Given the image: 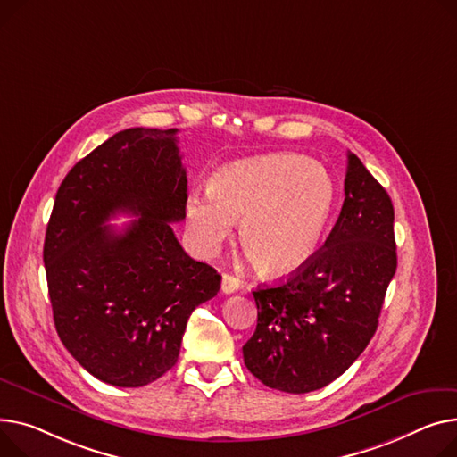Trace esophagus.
Here are the masks:
<instances>
[{
	"label": "esophagus",
	"mask_w": 457,
	"mask_h": 457,
	"mask_svg": "<svg viewBox=\"0 0 457 457\" xmlns=\"http://www.w3.org/2000/svg\"><path fill=\"white\" fill-rule=\"evenodd\" d=\"M238 287H240V281L237 278L229 276V273H224L222 276V292L224 294H233L238 290Z\"/></svg>",
	"instance_id": "1"
}]
</instances>
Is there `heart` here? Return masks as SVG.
<instances>
[{"mask_svg": "<svg viewBox=\"0 0 457 457\" xmlns=\"http://www.w3.org/2000/svg\"><path fill=\"white\" fill-rule=\"evenodd\" d=\"M330 172L297 154L235 162L186 202L193 245L215 252L238 222L240 246L268 278H288L316 255L337 207Z\"/></svg>", "mask_w": 457, "mask_h": 457, "instance_id": "1", "label": "heart"}]
</instances>
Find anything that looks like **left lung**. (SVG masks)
<instances>
[{
  "label": "left lung",
  "mask_w": 457,
  "mask_h": 457,
  "mask_svg": "<svg viewBox=\"0 0 457 457\" xmlns=\"http://www.w3.org/2000/svg\"><path fill=\"white\" fill-rule=\"evenodd\" d=\"M340 217L312 261L290 279L253 290L257 328L242 347L264 386L285 393L325 387L368 347L397 270L393 204L347 154Z\"/></svg>",
  "instance_id": "8db88e82"
}]
</instances>
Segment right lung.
I'll list each match as a JSON object with an SVG mask.
<instances>
[{"instance_id": "add662e5", "label": "right lung", "mask_w": 457, "mask_h": 457, "mask_svg": "<svg viewBox=\"0 0 457 457\" xmlns=\"http://www.w3.org/2000/svg\"><path fill=\"white\" fill-rule=\"evenodd\" d=\"M176 129H127L60 184L44 242L53 320L80 366L117 387H141L178 360L191 312L220 276L191 259L170 222L186 219L187 174ZM117 212L138 219L120 232Z\"/></svg>"}]
</instances>
